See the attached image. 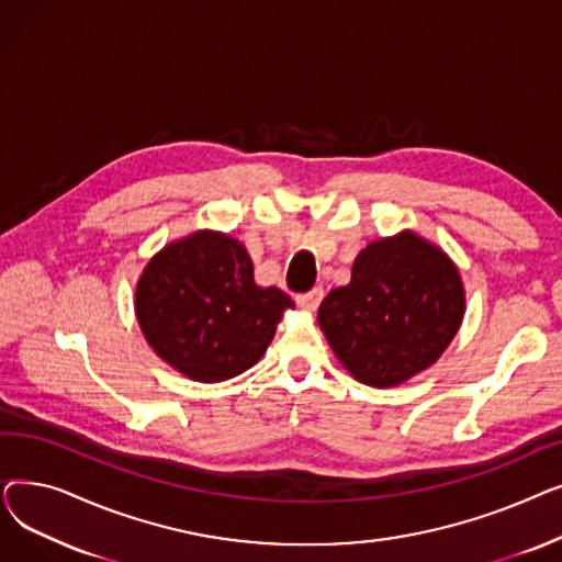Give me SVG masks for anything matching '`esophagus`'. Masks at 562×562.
<instances>
[{
    "label": "esophagus",
    "mask_w": 562,
    "mask_h": 562,
    "mask_svg": "<svg viewBox=\"0 0 562 562\" xmlns=\"http://www.w3.org/2000/svg\"><path fill=\"white\" fill-rule=\"evenodd\" d=\"M321 301H323V286H314V289L301 293V296L296 299V303H299L303 310H307V312H314V310L321 305Z\"/></svg>",
    "instance_id": "1"
}]
</instances>
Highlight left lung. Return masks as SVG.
Returning a JSON list of instances; mask_svg holds the SVG:
<instances>
[{
	"label": "left lung",
	"mask_w": 562,
	"mask_h": 562,
	"mask_svg": "<svg viewBox=\"0 0 562 562\" xmlns=\"http://www.w3.org/2000/svg\"><path fill=\"white\" fill-rule=\"evenodd\" d=\"M462 314L464 291L453 261L403 232L356 257L350 282L323 299L318 323L360 382L394 387L445 352Z\"/></svg>",
	"instance_id": "1"
}]
</instances>
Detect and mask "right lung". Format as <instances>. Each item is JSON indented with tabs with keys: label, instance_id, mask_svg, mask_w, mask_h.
Listing matches in <instances>:
<instances>
[{
	"label": "right lung",
	"instance_id": "obj_1",
	"mask_svg": "<svg viewBox=\"0 0 562 562\" xmlns=\"http://www.w3.org/2000/svg\"><path fill=\"white\" fill-rule=\"evenodd\" d=\"M293 301L257 286L246 248L227 234L198 232L166 246L136 286V316L157 356L198 382L250 369Z\"/></svg>",
	"mask_w": 562,
	"mask_h": 562
}]
</instances>
